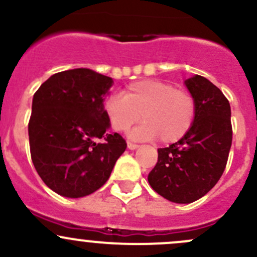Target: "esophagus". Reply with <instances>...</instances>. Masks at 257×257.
Instances as JSON below:
<instances>
[{
    "label": "esophagus",
    "mask_w": 257,
    "mask_h": 257,
    "mask_svg": "<svg viewBox=\"0 0 257 257\" xmlns=\"http://www.w3.org/2000/svg\"><path fill=\"white\" fill-rule=\"evenodd\" d=\"M128 148L131 150H136L137 148H139V145L138 144H134V143H131V142H128Z\"/></svg>",
    "instance_id": "1"
}]
</instances>
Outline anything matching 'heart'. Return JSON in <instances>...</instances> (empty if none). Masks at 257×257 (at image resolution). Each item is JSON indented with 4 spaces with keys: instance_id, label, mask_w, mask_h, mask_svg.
Here are the masks:
<instances>
[{
    "instance_id": "1",
    "label": "heart",
    "mask_w": 257,
    "mask_h": 257,
    "mask_svg": "<svg viewBox=\"0 0 257 257\" xmlns=\"http://www.w3.org/2000/svg\"><path fill=\"white\" fill-rule=\"evenodd\" d=\"M104 110L114 131L126 132L142 114L144 123L133 132V137H158L164 144H171L191 131L197 106L188 91L176 88L166 81L143 80L126 86L123 96L108 97Z\"/></svg>"
}]
</instances>
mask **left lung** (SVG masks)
Returning <instances> with one entry per match:
<instances>
[{
  "mask_svg": "<svg viewBox=\"0 0 257 257\" xmlns=\"http://www.w3.org/2000/svg\"><path fill=\"white\" fill-rule=\"evenodd\" d=\"M185 83L196 99L194 123L182 139L158 149V163L148 176L151 188L175 203H191L214 187L233 140L230 104L223 92L199 75Z\"/></svg>",
  "mask_w": 257,
  "mask_h": 257,
  "instance_id": "obj_1",
  "label": "left lung"
}]
</instances>
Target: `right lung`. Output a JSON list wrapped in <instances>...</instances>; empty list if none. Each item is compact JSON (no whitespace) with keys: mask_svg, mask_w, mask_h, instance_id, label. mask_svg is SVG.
<instances>
[{"mask_svg":"<svg viewBox=\"0 0 257 257\" xmlns=\"http://www.w3.org/2000/svg\"><path fill=\"white\" fill-rule=\"evenodd\" d=\"M112 83L90 69H74L50 76L34 93L28 123L31 156L54 192L69 198L93 193L125 150L124 138L108 132L103 101Z\"/></svg>","mask_w":257,"mask_h":257,"instance_id":"1","label":"right lung"}]
</instances>
